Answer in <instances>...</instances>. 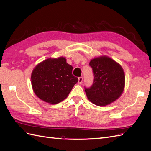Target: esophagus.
<instances>
[{
	"label": "esophagus",
	"mask_w": 151,
	"mask_h": 151,
	"mask_svg": "<svg viewBox=\"0 0 151 151\" xmlns=\"http://www.w3.org/2000/svg\"><path fill=\"white\" fill-rule=\"evenodd\" d=\"M83 81V77H79L78 78V83L81 84L82 82Z\"/></svg>",
	"instance_id": "obj_1"
}]
</instances>
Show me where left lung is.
I'll use <instances>...</instances> for the list:
<instances>
[{
    "label": "left lung",
    "instance_id": "8db88e82",
    "mask_svg": "<svg viewBox=\"0 0 151 151\" xmlns=\"http://www.w3.org/2000/svg\"><path fill=\"white\" fill-rule=\"evenodd\" d=\"M94 74L93 83L84 89L87 97L99 106L115 101L122 94L125 86V74L122 67L111 58L101 57L89 62Z\"/></svg>",
    "mask_w": 151,
    "mask_h": 151
}]
</instances>
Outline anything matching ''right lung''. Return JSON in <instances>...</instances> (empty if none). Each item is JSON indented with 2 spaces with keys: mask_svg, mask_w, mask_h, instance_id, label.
Segmentation results:
<instances>
[{
  "mask_svg": "<svg viewBox=\"0 0 151 151\" xmlns=\"http://www.w3.org/2000/svg\"><path fill=\"white\" fill-rule=\"evenodd\" d=\"M63 57L48 58L36 66L31 74L35 93L43 101L57 104L65 99L78 78Z\"/></svg>",
  "mask_w": 151,
  "mask_h": 151,
  "instance_id": "right-lung-1",
  "label": "right lung"
}]
</instances>
